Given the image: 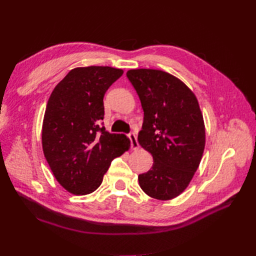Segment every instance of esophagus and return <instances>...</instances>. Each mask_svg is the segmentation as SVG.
<instances>
[{
	"label": "esophagus",
	"mask_w": 256,
	"mask_h": 256,
	"mask_svg": "<svg viewBox=\"0 0 256 256\" xmlns=\"http://www.w3.org/2000/svg\"><path fill=\"white\" fill-rule=\"evenodd\" d=\"M128 138L131 140V148L132 150H138L140 148L138 142V138L135 136L134 133H130L128 134Z\"/></svg>",
	"instance_id": "34e87169"
}]
</instances>
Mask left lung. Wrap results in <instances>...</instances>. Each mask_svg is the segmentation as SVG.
<instances>
[{
	"label": "left lung",
	"instance_id": "8db88e82",
	"mask_svg": "<svg viewBox=\"0 0 256 256\" xmlns=\"http://www.w3.org/2000/svg\"><path fill=\"white\" fill-rule=\"evenodd\" d=\"M144 111L138 143L153 156V167L138 175L143 192L170 200L188 187L206 145L204 116L197 98L180 79L162 70L126 72Z\"/></svg>",
	"mask_w": 256,
	"mask_h": 256
}]
</instances>
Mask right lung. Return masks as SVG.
Segmentation results:
<instances>
[{"instance_id": "right-lung-1", "label": "right lung", "mask_w": 256, "mask_h": 256, "mask_svg": "<svg viewBox=\"0 0 256 256\" xmlns=\"http://www.w3.org/2000/svg\"><path fill=\"white\" fill-rule=\"evenodd\" d=\"M122 74V69L108 66L74 68L48 99L42 152L57 182L70 194L94 192L112 160L130 150L128 138L100 125L103 96Z\"/></svg>"}]
</instances>
